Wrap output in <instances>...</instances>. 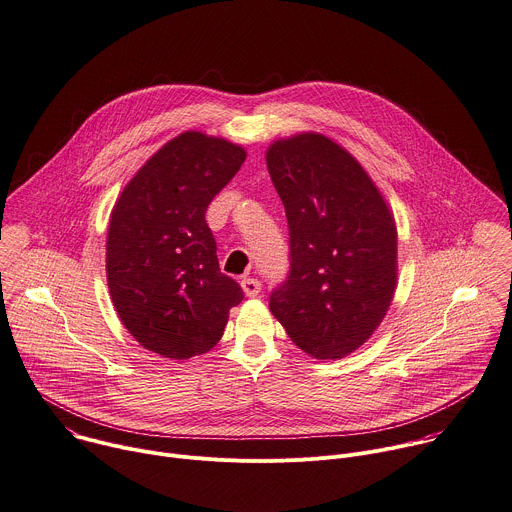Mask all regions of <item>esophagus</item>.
<instances>
[{"mask_svg": "<svg viewBox=\"0 0 512 512\" xmlns=\"http://www.w3.org/2000/svg\"><path fill=\"white\" fill-rule=\"evenodd\" d=\"M241 289H243V293L247 297H257L259 291H261V283L257 279H253V277H243L241 279Z\"/></svg>", "mask_w": 512, "mask_h": 512, "instance_id": "1", "label": "esophagus"}]
</instances>
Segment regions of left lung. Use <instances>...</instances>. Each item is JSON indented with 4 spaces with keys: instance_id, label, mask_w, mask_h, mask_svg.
Wrapping results in <instances>:
<instances>
[{
    "instance_id": "left-lung-1",
    "label": "left lung",
    "mask_w": 512,
    "mask_h": 512,
    "mask_svg": "<svg viewBox=\"0 0 512 512\" xmlns=\"http://www.w3.org/2000/svg\"><path fill=\"white\" fill-rule=\"evenodd\" d=\"M265 158L291 249L269 309L307 356L342 360L368 342L394 299V215L364 166L325 134L273 140Z\"/></svg>"
}]
</instances>
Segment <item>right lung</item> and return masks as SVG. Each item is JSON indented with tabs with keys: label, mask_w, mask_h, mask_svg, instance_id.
Instances as JSON below:
<instances>
[{
	"label": "right lung",
	"mask_w": 512,
	"mask_h": 512,
	"mask_svg": "<svg viewBox=\"0 0 512 512\" xmlns=\"http://www.w3.org/2000/svg\"><path fill=\"white\" fill-rule=\"evenodd\" d=\"M245 158L231 140L185 130L136 170L110 213L114 309L136 342L162 358L207 354L243 299L239 283L219 269L205 213Z\"/></svg>",
	"instance_id": "right-lung-1"
}]
</instances>
